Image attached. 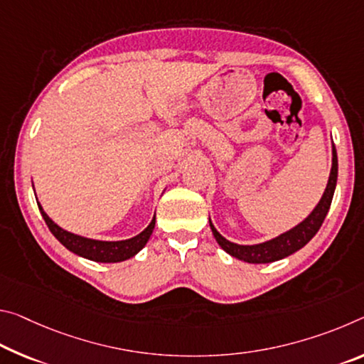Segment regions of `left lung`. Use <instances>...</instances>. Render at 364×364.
I'll list each match as a JSON object with an SVG mask.
<instances>
[{
	"label": "left lung",
	"instance_id": "obj_1",
	"mask_svg": "<svg viewBox=\"0 0 364 364\" xmlns=\"http://www.w3.org/2000/svg\"><path fill=\"white\" fill-rule=\"evenodd\" d=\"M337 173H338L337 151H336V146L332 144V168H331V175H328L326 191L322 194L321 200L317 203L313 212H311L301 223H298L296 227H293L291 230H288V232L275 236L272 240L264 241V243L236 245V243H232V241H228L227 238H223V236L217 232V228L213 227V223L209 218L212 233L215 236L217 243L220 245L222 250L225 252H228L230 256L250 264L275 262L293 255V252H296L298 250H301V247L304 245H308L311 238L319 232L321 225L324 222L328 209H331L333 191H336V186H337Z\"/></svg>",
	"mask_w": 364,
	"mask_h": 364
}]
</instances>
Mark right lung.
<instances>
[{
	"mask_svg": "<svg viewBox=\"0 0 364 364\" xmlns=\"http://www.w3.org/2000/svg\"><path fill=\"white\" fill-rule=\"evenodd\" d=\"M37 204L45 223L48 225L50 232L53 233L55 238L60 241L66 250L74 252V255L89 259V261H95V262H121L132 256H136L137 252L147 245V241L151 238L155 227V215H154L152 222L149 223V227L144 230V232L132 236L129 240H121V241L92 240V238H85V236H79L71 232H66V230L58 227L47 213H45L40 203Z\"/></svg>",
	"mask_w": 364,
	"mask_h": 364,
	"instance_id": "obj_1",
	"label": "right lung"
}]
</instances>
